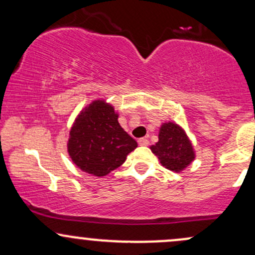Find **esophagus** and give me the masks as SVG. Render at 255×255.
I'll return each mask as SVG.
<instances>
[{
    "label": "esophagus",
    "instance_id": "esophagus-1",
    "mask_svg": "<svg viewBox=\"0 0 255 255\" xmlns=\"http://www.w3.org/2000/svg\"><path fill=\"white\" fill-rule=\"evenodd\" d=\"M137 144L140 146H147L150 144V141H148V139H146V137H140V139H137Z\"/></svg>",
    "mask_w": 255,
    "mask_h": 255
}]
</instances>
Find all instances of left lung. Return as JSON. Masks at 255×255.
<instances>
[{
	"label": "left lung",
	"instance_id": "8db88e82",
	"mask_svg": "<svg viewBox=\"0 0 255 255\" xmlns=\"http://www.w3.org/2000/svg\"><path fill=\"white\" fill-rule=\"evenodd\" d=\"M160 164L169 170L180 172L194 160L193 145L183 128L175 122H166L159 128L158 141L151 146Z\"/></svg>",
	"mask_w": 255,
	"mask_h": 255
}]
</instances>
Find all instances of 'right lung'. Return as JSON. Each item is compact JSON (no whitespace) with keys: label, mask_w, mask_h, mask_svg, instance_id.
I'll return each instance as SVG.
<instances>
[{"label":"right lung","mask_w":255,"mask_h":255,"mask_svg":"<svg viewBox=\"0 0 255 255\" xmlns=\"http://www.w3.org/2000/svg\"><path fill=\"white\" fill-rule=\"evenodd\" d=\"M105 101H93L80 111L69 131L68 153L79 169L102 177L118 169L136 148V141L118 121Z\"/></svg>","instance_id":"1"}]
</instances>
